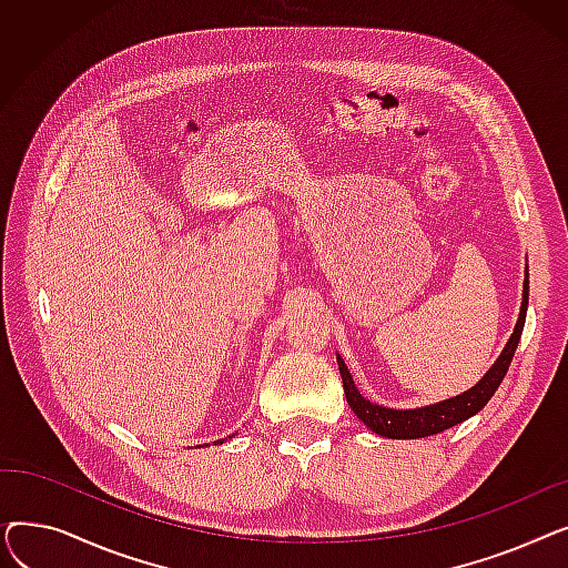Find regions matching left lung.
<instances>
[{"instance_id":"left-lung-1","label":"left lung","mask_w":568,"mask_h":568,"mask_svg":"<svg viewBox=\"0 0 568 568\" xmlns=\"http://www.w3.org/2000/svg\"><path fill=\"white\" fill-rule=\"evenodd\" d=\"M527 304H529V268L525 266V281H523V302H520V313L518 322L514 326L511 338L506 341L501 354L497 356V362L486 371V375L476 382L471 389L446 398L433 405L424 407H414V409H394V407H384L377 403H371L368 398L362 396V392L356 389V384L352 379V373L347 371L343 356L336 354L338 359V371L343 377V389L347 405L352 412L359 416V419L377 435L389 437V439H419V437H430L437 435L446 428H454L463 422H467L469 416L476 412H481L486 403L495 396L499 389V384L511 366V359L516 354L518 341L523 336V326H525V315H527Z\"/></svg>"}]
</instances>
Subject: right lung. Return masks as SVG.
I'll return each instance as SVG.
<instances>
[{
	"mask_svg": "<svg viewBox=\"0 0 568 568\" xmlns=\"http://www.w3.org/2000/svg\"><path fill=\"white\" fill-rule=\"evenodd\" d=\"M223 442H225V439H219V442H214V444H223Z\"/></svg>",
	"mask_w": 568,
	"mask_h": 568,
	"instance_id": "obj_1",
	"label": "right lung"
}]
</instances>
